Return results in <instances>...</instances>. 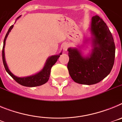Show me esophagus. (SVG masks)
I'll return each mask as SVG.
<instances>
[{"label": "esophagus", "mask_w": 122, "mask_h": 122, "mask_svg": "<svg viewBox=\"0 0 122 122\" xmlns=\"http://www.w3.org/2000/svg\"><path fill=\"white\" fill-rule=\"evenodd\" d=\"M68 48V45L67 44L65 43L62 45V48H63V50L64 51H66L67 50Z\"/></svg>", "instance_id": "obj_1"}]
</instances>
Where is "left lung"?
Here are the masks:
<instances>
[{
  "mask_svg": "<svg viewBox=\"0 0 122 122\" xmlns=\"http://www.w3.org/2000/svg\"><path fill=\"white\" fill-rule=\"evenodd\" d=\"M89 30L91 36L84 42L87 44L90 41L92 49L88 54H83L80 46L67 50L69 74L74 82L85 85L97 84L109 74L116 52L112 33L101 18L98 16L92 18Z\"/></svg>",
  "mask_w": 122,
  "mask_h": 122,
  "instance_id": "1",
  "label": "left lung"
}]
</instances>
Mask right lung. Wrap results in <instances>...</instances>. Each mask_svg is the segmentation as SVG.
Instances as JSON below:
<instances>
[{
    "label": "right lung",
    "instance_id": "obj_1",
    "mask_svg": "<svg viewBox=\"0 0 122 122\" xmlns=\"http://www.w3.org/2000/svg\"><path fill=\"white\" fill-rule=\"evenodd\" d=\"M21 16V15L19 16V17H18L16 21ZM16 21H15V22H16ZM13 25H12L9 28L4 40V46H3V49H2V60H3V63H4L5 70L10 75L11 77H13L17 82L19 83V84L22 85V86L30 87L41 86V85L44 84H45V83H46L48 81L49 76H50L51 70L52 66H53L56 63V62L57 61L58 59L59 58L60 55H62V52H61L59 54L54 55V56H51L49 57L47 59V60H46V62H45V65H44L43 68L41 70V71L36 73V74L31 75V76H24V77H18V76H15V74H13L10 71L8 66H7L6 60H5V50H4L5 49V41H6V38L8 36L11 30V29H13Z\"/></svg>",
    "mask_w": 122,
    "mask_h": 122
}]
</instances>
